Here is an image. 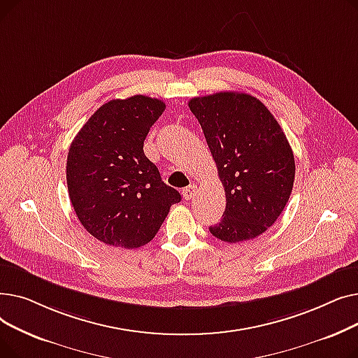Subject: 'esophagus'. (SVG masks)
Returning <instances> with one entry per match:
<instances>
[{
	"mask_svg": "<svg viewBox=\"0 0 358 358\" xmlns=\"http://www.w3.org/2000/svg\"><path fill=\"white\" fill-rule=\"evenodd\" d=\"M196 193H197V187H196L194 184H192V185H189V187H185V189H182V197H184L185 200L193 199V197L196 196Z\"/></svg>",
	"mask_w": 358,
	"mask_h": 358,
	"instance_id": "esophagus-1",
	"label": "esophagus"
}]
</instances>
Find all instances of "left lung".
Returning <instances> with one entry per match:
<instances>
[{"instance_id": "left-lung-1", "label": "left lung", "mask_w": 358, "mask_h": 358, "mask_svg": "<svg viewBox=\"0 0 358 358\" xmlns=\"http://www.w3.org/2000/svg\"><path fill=\"white\" fill-rule=\"evenodd\" d=\"M197 117L227 194L223 216L209 231L224 242L264 234L285 210L294 182V157L270 110L245 92L194 97Z\"/></svg>"}]
</instances>
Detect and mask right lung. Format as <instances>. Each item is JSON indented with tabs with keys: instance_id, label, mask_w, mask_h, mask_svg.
I'll list each match as a JSON object with an SVG mask.
<instances>
[{
	"instance_id": "add662e5",
	"label": "right lung",
	"mask_w": 358,
	"mask_h": 358,
	"mask_svg": "<svg viewBox=\"0 0 358 358\" xmlns=\"http://www.w3.org/2000/svg\"><path fill=\"white\" fill-rule=\"evenodd\" d=\"M164 110V101L146 96L111 100L71 143V203L87 232L107 245H145L159 231L169 208L181 200L143 154V141Z\"/></svg>"
}]
</instances>
